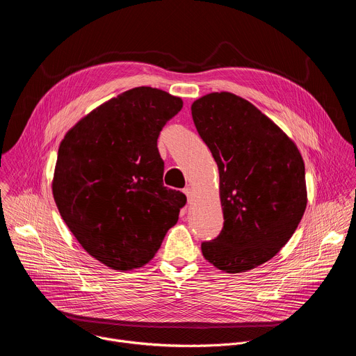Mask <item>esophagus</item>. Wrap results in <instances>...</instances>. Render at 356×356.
<instances>
[{"instance_id":"1","label":"esophagus","mask_w":356,"mask_h":356,"mask_svg":"<svg viewBox=\"0 0 356 356\" xmlns=\"http://www.w3.org/2000/svg\"><path fill=\"white\" fill-rule=\"evenodd\" d=\"M183 191H184V194H186V195H187V198H188V201H190V200H191V198H193V188H191V187H188V186H187V187H186V188H184V190H183Z\"/></svg>"}]
</instances>
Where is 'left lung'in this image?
I'll use <instances>...</instances> for the list:
<instances>
[{
  "label": "left lung",
  "instance_id": "left-lung-1",
  "mask_svg": "<svg viewBox=\"0 0 356 356\" xmlns=\"http://www.w3.org/2000/svg\"><path fill=\"white\" fill-rule=\"evenodd\" d=\"M191 115L217 162L224 213L220 235L201 252L227 273L250 270L276 255L306 211L302 158L275 122L235 94L201 97Z\"/></svg>",
  "mask_w": 356,
  "mask_h": 356
}]
</instances>
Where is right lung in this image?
I'll use <instances>...</instances> for the list:
<instances>
[{"label":"right lung","mask_w":356,"mask_h":356,"mask_svg":"<svg viewBox=\"0 0 356 356\" xmlns=\"http://www.w3.org/2000/svg\"><path fill=\"white\" fill-rule=\"evenodd\" d=\"M183 107L166 91L136 87L80 120L59 146L54 197L92 258L115 270L143 266L177 222L186 195L165 187L162 128Z\"/></svg>","instance_id":"obj_1"}]
</instances>
